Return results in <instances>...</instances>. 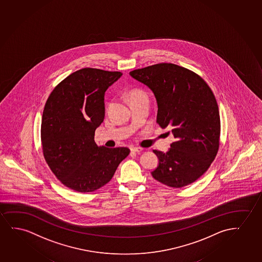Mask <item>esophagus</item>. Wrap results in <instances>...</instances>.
I'll list each match as a JSON object with an SVG mask.
<instances>
[{
  "mask_svg": "<svg viewBox=\"0 0 262 262\" xmlns=\"http://www.w3.org/2000/svg\"><path fill=\"white\" fill-rule=\"evenodd\" d=\"M131 151H134V152H140V151H143V149L139 147H132L131 148Z\"/></svg>",
  "mask_w": 262,
  "mask_h": 262,
  "instance_id": "obj_1",
  "label": "esophagus"
}]
</instances>
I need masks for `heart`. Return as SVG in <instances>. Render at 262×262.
<instances>
[{
	"instance_id": "heart-1",
	"label": "heart",
	"mask_w": 262,
	"mask_h": 262,
	"mask_svg": "<svg viewBox=\"0 0 262 262\" xmlns=\"http://www.w3.org/2000/svg\"><path fill=\"white\" fill-rule=\"evenodd\" d=\"M127 96H128V100H130L131 103L136 102V101H139V100H148L147 94L142 90L130 91L128 94H127Z\"/></svg>"
}]
</instances>
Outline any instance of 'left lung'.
Listing matches in <instances>:
<instances>
[{
	"label": "left lung",
	"mask_w": 262,
	"mask_h": 262,
	"mask_svg": "<svg viewBox=\"0 0 262 262\" xmlns=\"http://www.w3.org/2000/svg\"><path fill=\"white\" fill-rule=\"evenodd\" d=\"M129 74L152 92L158 107L156 122L171 129L175 138L166 154L154 150L159 163L151 176L176 188L196 181L219 147L221 125L214 93L199 75L174 63H157Z\"/></svg>",
	"instance_id": "1"
}]
</instances>
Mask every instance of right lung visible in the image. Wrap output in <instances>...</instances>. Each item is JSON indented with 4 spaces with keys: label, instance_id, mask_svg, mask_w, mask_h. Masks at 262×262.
Instances as JSON below:
<instances>
[{
    "label": "right lung",
    "instance_id": "obj_1",
    "mask_svg": "<svg viewBox=\"0 0 262 262\" xmlns=\"http://www.w3.org/2000/svg\"><path fill=\"white\" fill-rule=\"evenodd\" d=\"M120 72L83 68L67 76L48 97L41 122L43 154L53 173L75 191L96 190L111 181L126 147L98 146L94 135L105 117L104 96Z\"/></svg>",
    "mask_w": 262,
    "mask_h": 262
}]
</instances>
